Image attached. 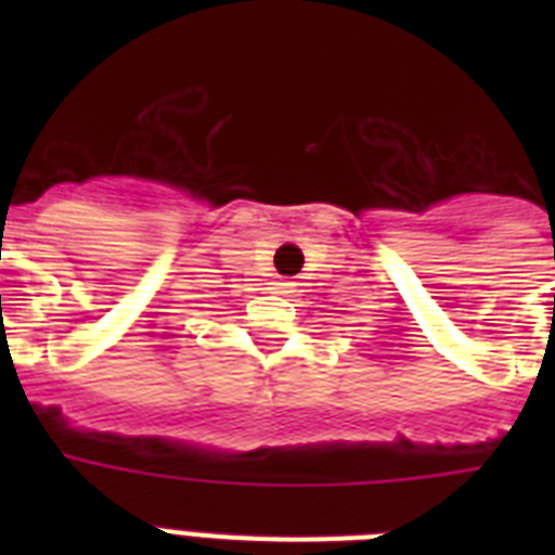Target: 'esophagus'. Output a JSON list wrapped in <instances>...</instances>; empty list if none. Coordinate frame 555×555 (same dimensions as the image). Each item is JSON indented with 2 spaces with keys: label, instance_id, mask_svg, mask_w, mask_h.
<instances>
[{
  "label": "esophagus",
  "instance_id": "1",
  "mask_svg": "<svg viewBox=\"0 0 555 555\" xmlns=\"http://www.w3.org/2000/svg\"><path fill=\"white\" fill-rule=\"evenodd\" d=\"M273 291H276V294H287V291H291V282L279 279V282H273Z\"/></svg>",
  "mask_w": 555,
  "mask_h": 555
}]
</instances>
